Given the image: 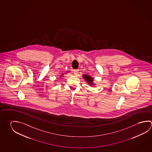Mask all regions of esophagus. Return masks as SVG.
I'll return each mask as SVG.
<instances>
[{
    "instance_id": "esophagus-1",
    "label": "esophagus",
    "mask_w": 152,
    "mask_h": 152,
    "mask_svg": "<svg viewBox=\"0 0 152 152\" xmlns=\"http://www.w3.org/2000/svg\"><path fill=\"white\" fill-rule=\"evenodd\" d=\"M73 72H74V74L75 75H76L77 74V73L78 72V69H74L73 70Z\"/></svg>"
}]
</instances>
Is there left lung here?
<instances>
[{
	"instance_id": "1",
	"label": "left lung",
	"mask_w": 152,
	"mask_h": 152,
	"mask_svg": "<svg viewBox=\"0 0 152 152\" xmlns=\"http://www.w3.org/2000/svg\"><path fill=\"white\" fill-rule=\"evenodd\" d=\"M83 77L84 78V79L88 83V84H92V82L93 80H92V78H91L90 76H88L87 75H83Z\"/></svg>"
}]
</instances>
